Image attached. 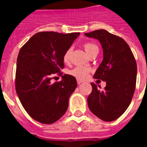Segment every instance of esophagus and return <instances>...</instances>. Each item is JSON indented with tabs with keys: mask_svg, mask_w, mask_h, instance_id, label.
Returning a JSON list of instances; mask_svg holds the SVG:
<instances>
[{
	"mask_svg": "<svg viewBox=\"0 0 147 147\" xmlns=\"http://www.w3.org/2000/svg\"><path fill=\"white\" fill-rule=\"evenodd\" d=\"M77 82H78V85H80V84H82V83L83 82V81H82V80H79V79H78V80H77Z\"/></svg>",
	"mask_w": 147,
	"mask_h": 147,
	"instance_id": "obj_1",
	"label": "esophagus"
}]
</instances>
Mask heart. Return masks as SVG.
I'll return each mask as SVG.
<instances>
[{
	"mask_svg": "<svg viewBox=\"0 0 147 147\" xmlns=\"http://www.w3.org/2000/svg\"><path fill=\"white\" fill-rule=\"evenodd\" d=\"M84 48H85V50L86 51V53H88V55H89L90 53H92L93 51L98 50V47L94 43H93V42H86L84 45ZM71 53H72V48L70 47V48L67 49L66 52L65 53L64 56H63V59H64L65 62L69 61L70 57H71ZM88 71H89V69H88L87 67L77 66L70 71V74H71V76L76 77L77 78L84 79L87 76Z\"/></svg>",
	"mask_w": 147,
	"mask_h": 147,
	"instance_id": "1",
	"label": "heart"
}]
</instances>
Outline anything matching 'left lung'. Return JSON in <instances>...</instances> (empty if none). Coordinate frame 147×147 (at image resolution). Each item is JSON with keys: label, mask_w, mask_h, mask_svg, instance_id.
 I'll return each instance as SVG.
<instances>
[{"label": "left lung", "mask_w": 147, "mask_h": 147, "mask_svg": "<svg viewBox=\"0 0 147 147\" xmlns=\"http://www.w3.org/2000/svg\"><path fill=\"white\" fill-rule=\"evenodd\" d=\"M100 42L103 60L94 75L96 79L106 82L103 91L91 83L92 92L88 98L90 111L98 118L113 121L129 107L137 81V62L128 44L122 38L105 30L85 33ZM100 88V86H98Z\"/></svg>", "instance_id": "1"}]
</instances>
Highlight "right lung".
I'll return each instance as SVG.
<instances>
[{"instance_id": "1", "label": "right lung", "mask_w": 147, "mask_h": 147, "mask_svg": "<svg viewBox=\"0 0 147 147\" xmlns=\"http://www.w3.org/2000/svg\"><path fill=\"white\" fill-rule=\"evenodd\" d=\"M79 35L41 32L33 35L20 50L16 92L26 111L40 123H54L68 109L69 98L77 87L76 78L65 74L61 82L53 84L51 79L64 68L65 53Z\"/></svg>"}]
</instances>
